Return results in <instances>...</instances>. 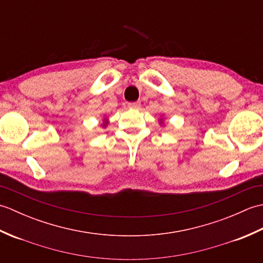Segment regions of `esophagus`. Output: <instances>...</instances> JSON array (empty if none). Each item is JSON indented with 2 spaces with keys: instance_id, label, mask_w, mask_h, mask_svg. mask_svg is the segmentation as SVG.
Here are the masks:
<instances>
[{
  "instance_id": "1",
  "label": "esophagus",
  "mask_w": 263,
  "mask_h": 263,
  "mask_svg": "<svg viewBox=\"0 0 263 263\" xmlns=\"http://www.w3.org/2000/svg\"><path fill=\"white\" fill-rule=\"evenodd\" d=\"M128 107L130 108H132V109H138V108H140V106H141V103L140 102H135V103H128Z\"/></svg>"
}]
</instances>
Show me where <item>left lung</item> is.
<instances>
[{"mask_svg":"<svg viewBox=\"0 0 263 263\" xmlns=\"http://www.w3.org/2000/svg\"><path fill=\"white\" fill-rule=\"evenodd\" d=\"M159 124H160L161 126H163V125L165 124V123H164V117H163V116H161L160 119H159Z\"/></svg>","mask_w":263,"mask_h":263,"instance_id":"1","label":"left lung"}]
</instances>
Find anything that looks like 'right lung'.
Instances as JSON below:
<instances>
[{"instance_id": "add662e5", "label": "right lung", "mask_w": 263, "mask_h": 263, "mask_svg": "<svg viewBox=\"0 0 263 263\" xmlns=\"http://www.w3.org/2000/svg\"><path fill=\"white\" fill-rule=\"evenodd\" d=\"M108 123H109V121H108V117H107V116H105L104 119H103V123H102V124H100V126L104 127V128H106V127H107V125H108Z\"/></svg>"}]
</instances>
